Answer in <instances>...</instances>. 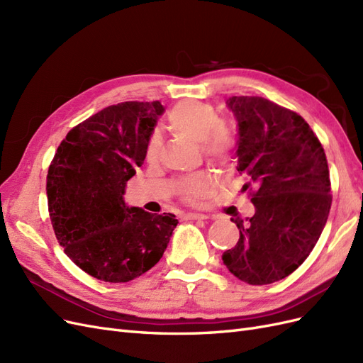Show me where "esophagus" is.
Listing matches in <instances>:
<instances>
[{
  "label": "esophagus",
  "instance_id": "1",
  "mask_svg": "<svg viewBox=\"0 0 363 363\" xmlns=\"http://www.w3.org/2000/svg\"><path fill=\"white\" fill-rule=\"evenodd\" d=\"M207 218V215H204V213H184V219H206Z\"/></svg>",
  "mask_w": 363,
  "mask_h": 363
}]
</instances>
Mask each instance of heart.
I'll return each instance as SVG.
<instances>
[{
  "instance_id": "1",
  "label": "heart",
  "mask_w": 363,
  "mask_h": 363,
  "mask_svg": "<svg viewBox=\"0 0 363 363\" xmlns=\"http://www.w3.org/2000/svg\"><path fill=\"white\" fill-rule=\"evenodd\" d=\"M168 127L183 136L200 142L201 151L207 160L225 164L233 155L235 138L211 104L199 101H182L175 104L168 113ZM160 151L157 138H151L147 145V160L156 162ZM213 177L208 174H195L184 177L179 183V195L186 203L195 204L212 192Z\"/></svg>"
}]
</instances>
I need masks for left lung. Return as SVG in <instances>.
I'll list each match as a JSON object with an SVG mask.
<instances>
[{
    "label": "left lung",
    "mask_w": 363,
    "mask_h": 363,
    "mask_svg": "<svg viewBox=\"0 0 363 363\" xmlns=\"http://www.w3.org/2000/svg\"><path fill=\"white\" fill-rule=\"evenodd\" d=\"M239 125L238 171L255 215L232 221L238 244L224 251L228 271L248 284L288 277L311 255L332 206L324 148L304 118L262 96L227 100Z\"/></svg>",
    "instance_id": "left-lung-1"
}]
</instances>
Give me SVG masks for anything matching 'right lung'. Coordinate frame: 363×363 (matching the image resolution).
<instances>
[{
    "mask_svg": "<svg viewBox=\"0 0 363 363\" xmlns=\"http://www.w3.org/2000/svg\"><path fill=\"white\" fill-rule=\"evenodd\" d=\"M160 101L104 107L69 130L47 175L48 212L57 242L89 276L125 283L163 256L177 219L127 207L125 183L144 164Z\"/></svg>",
    "mask_w": 363,
    "mask_h": 363,
    "instance_id": "1",
    "label": "right lung"
}]
</instances>
